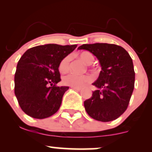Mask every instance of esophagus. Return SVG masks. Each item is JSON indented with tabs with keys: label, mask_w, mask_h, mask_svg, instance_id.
Masks as SVG:
<instances>
[{
	"label": "esophagus",
	"mask_w": 152,
	"mask_h": 152,
	"mask_svg": "<svg viewBox=\"0 0 152 152\" xmlns=\"http://www.w3.org/2000/svg\"><path fill=\"white\" fill-rule=\"evenodd\" d=\"M71 88H74L75 90H77V91H81V88H79V87H73L71 86Z\"/></svg>",
	"instance_id": "1"
}]
</instances>
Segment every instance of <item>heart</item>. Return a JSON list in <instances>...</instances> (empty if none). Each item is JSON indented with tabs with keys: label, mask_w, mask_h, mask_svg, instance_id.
Returning <instances> with one entry per match:
<instances>
[{
	"label": "heart",
	"mask_w": 152,
	"mask_h": 152,
	"mask_svg": "<svg viewBox=\"0 0 152 152\" xmlns=\"http://www.w3.org/2000/svg\"><path fill=\"white\" fill-rule=\"evenodd\" d=\"M80 58L86 64H92L94 60V56L91 53L88 51H83L79 53ZM70 57L66 56L61 62L59 65V69L62 72H66L69 70ZM91 81V77L88 75H79L76 74H70L64 76L63 81L65 85L73 87H81Z\"/></svg>",
	"instance_id": "b5f03b06"
}]
</instances>
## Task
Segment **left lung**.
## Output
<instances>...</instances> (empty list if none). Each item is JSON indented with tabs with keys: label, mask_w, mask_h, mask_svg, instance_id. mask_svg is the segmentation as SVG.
<instances>
[{
	"label": "left lung",
	"mask_w": 152,
	"mask_h": 152,
	"mask_svg": "<svg viewBox=\"0 0 152 152\" xmlns=\"http://www.w3.org/2000/svg\"><path fill=\"white\" fill-rule=\"evenodd\" d=\"M99 60L102 71L92 83L96 87L84 107L94 119L107 122L116 119L126 111L133 93L135 73L132 59L121 46L109 43L83 44Z\"/></svg>",
	"instance_id": "8db88e82"
}]
</instances>
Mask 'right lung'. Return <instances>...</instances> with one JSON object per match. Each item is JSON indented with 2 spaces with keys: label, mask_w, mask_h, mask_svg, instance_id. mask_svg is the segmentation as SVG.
Segmentation results:
<instances>
[{
  "label": "right lung",
  "mask_w": 152,
  "mask_h": 152,
  "mask_svg": "<svg viewBox=\"0 0 152 152\" xmlns=\"http://www.w3.org/2000/svg\"><path fill=\"white\" fill-rule=\"evenodd\" d=\"M76 45L46 44L27 50L17 64L15 95L20 108L35 118H48L57 112L69 86H56L61 81V61Z\"/></svg>",
  "instance_id": "right-lung-1"
}]
</instances>
